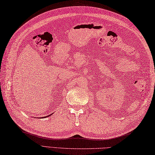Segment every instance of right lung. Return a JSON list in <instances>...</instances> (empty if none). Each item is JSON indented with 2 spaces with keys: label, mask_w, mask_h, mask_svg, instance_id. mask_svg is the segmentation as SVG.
Instances as JSON below:
<instances>
[{
  "label": "right lung",
  "mask_w": 155,
  "mask_h": 155,
  "mask_svg": "<svg viewBox=\"0 0 155 155\" xmlns=\"http://www.w3.org/2000/svg\"><path fill=\"white\" fill-rule=\"evenodd\" d=\"M51 115V114H50V115H48V116H47V117H50Z\"/></svg>",
  "instance_id": "add662e5"
}]
</instances>
